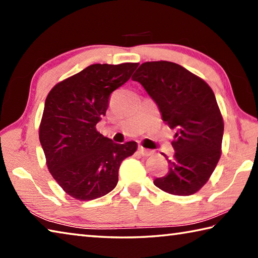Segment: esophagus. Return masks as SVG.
<instances>
[{
  "instance_id": "obj_1",
  "label": "esophagus",
  "mask_w": 258,
  "mask_h": 258,
  "mask_svg": "<svg viewBox=\"0 0 258 258\" xmlns=\"http://www.w3.org/2000/svg\"><path fill=\"white\" fill-rule=\"evenodd\" d=\"M138 150H139V152H140V154H141L142 156H150V155L152 154L151 150L146 149V148H143V147H141V146H139Z\"/></svg>"
}]
</instances>
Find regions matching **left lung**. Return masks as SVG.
I'll return each instance as SVG.
<instances>
[{
  "label": "left lung",
  "instance_id": "1",
  "mask_svg": "<svg viewBox=\"0 0 258 258\" xmlns=\"http://www.w3.org/2000/svg\"><path fill=\"white\" fill-rule=\"evenodd\" d=\"M154 100L171 128H175L167 156L168 173L154 181L168 194L190 196L206 184L221 157L223 118L215 94L202 78L169 61H151L132 76Z\"/></svg>",
  "mask_w": 258,
  "mask_h": 258
}]
</instances>
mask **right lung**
<instances>
[{"label": "right lung", "mask_w": 258, "mask_h": 258, "mask_svg": "<svg viewBox=\"0 0 258 258\" xmlns=\"http://www.w3.org/2000/svg\"><path fill=\"white\" fill-rule=\"evenodd\" d=\"M138 63H95L56 84L47 94L40 142L47 168L66 194L93 200L110 192L118 169L138 148L100 134L95 125L106 115L109 97L125 84Z\"/></svg>", "instance_id": "right-lung-1"}]
</instances>
